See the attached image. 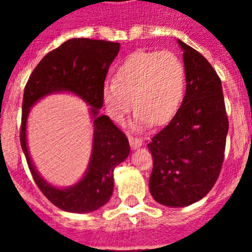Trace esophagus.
Returning <instances> with one entry per match:
<instances>
[{
    "mask_svg": "<svg viewBox=\"0 0 252 252\" xmlns=\"http://www.w3.org/2000/svg\"><path fill=\"white\" fill-rule=\"evenodd\" d=\"M129 142H130V145H131V147H133V149H136V147H140L141 145H142V140L141 139H139V138H135V136H129Z\"/></svg>",
    "mask_w": 252,
    "mask_h": 252,
    "instance_id": "esophagus-1",
    "label": "esophagus"
}]
</instances>
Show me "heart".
<instances>
[{
    "label": "heart",
    "instance_id": "1",
    "mask_svg": "<svg viewBox=\"0 0 252 252\" xmlns=\"http://www.w3.org/2000/svg\"><path fill=\"white\" fill-rule=\"evenodd\" d=\"M184 90L185 69L177 55L169 51H135L119 65L114 80L103 84L101 97L108 116L116 122L123 121L133 106V128L139 129L150 122L159 126L171 119Z\"/></svg>",
    "mask_w": 252,
    "mask_h": 252
}]
</instances>
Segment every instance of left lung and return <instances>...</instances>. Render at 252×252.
I'll return each instance as SVG.
<instances>
[{
  "label": "left lung",
  "instance_id": "obj_1",
  "mask_svg": "<svg viewBox=\"0 0 252 252\" xmlns=\"http://www.w3.org/2000/svg\"><path fill=\"white\" fill-rule=\"evenodd\" d=\"M187 91L173 118L147 147L154 158L149 187L154 199L184 207L207 195L224 159L228 117L220 79L207 60L178 40Z\"/></svg>",
  "mask_w": 252,
  "mask_h": 252
}]
</instances>
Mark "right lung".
Masks as SVG:
<instances>
[{
    "mask_svg": "<svg viewBox=\"0 0 252 252\" xmlns=\"http://www.w3.org/2000/svg\"><path fill=\"white\" fill-rule=\"evenodd\" d=\"M118 42L81 37L70 39L48 52L30 74L24 89L20 145L35 183L42 194L67 212L86 213L107 204L113 192V172L128 157L130 146L126 134L110 117L100 116L101 91L108 68L119 52ZM75 93L91 106L94 121L93 152L87 173L73 187L60 189L37 173L26 145V121L30 108L53 92Z\"/></svg>",
    "mask_w": 252,
    "mask_h": 252,
    "instance_id": "add662e5",
    "label": "right lung"
}]
</instances>
